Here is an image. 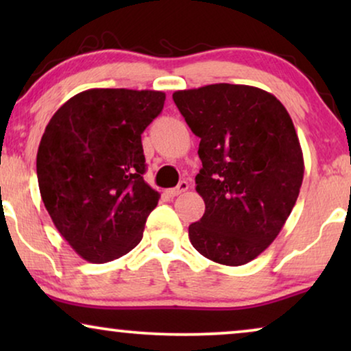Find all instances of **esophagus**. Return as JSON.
I'll return each instance as SVG.
<instances>
[{
  "mask_svg": "<svg viewBox=\"0 0 351 351\" xmlns=\"http://www.w3.org/2000/svg\"><path fill=\"white\" fill-rule=\"evenodd\" d=\"M186 190H189V182L182 180L180 184L176 186V189L167 190V191H166V195H167V196H171V198H174V196H179V195H182V193H184V191H186Z\"/></svg>",
  "mask_w": 351,
  "mask_h": 351,
  "instance_id": "1",
  "label": "esophagus"
}]
</instances>
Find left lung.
I'll return each mask as SVG.
<instances>
[{"label": "left lung", "instance_id": "1", "mask_svg": "<svg viewBox=\"0 0 351 351\" xmlns=\"http://www.w3.org/2000/svg\"><path fill=\"white\" fill-rule=\"evenodd\" d=\"M172 99L203 162L195 177L203 217L189 227L193 247L228 267L251 262L285 227L304 180V155L280 100L246 84L176 90Z\"/></svg>", "mask_w": 351, "mask_h": 351}]
</instances>
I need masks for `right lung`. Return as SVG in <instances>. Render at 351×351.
Wrapping results in <instances>:
<instances>
[{
  "label": "right lung",
  "mask_w": 351,
  "mask_h": 351,
  "mask_svg": "<svg viewBox=\"0 0 351 351\" xmlns=\"http://www.w3.org/2000/svg\"><path fill=\"white\" fill-rule=\"evenodd\" d=\"M161 90L88 89L54 113L36 155L40 193L56 228L93 263L141 243L160 193L143 180L142 132L161 113Z\"/></svg>",
  "instance_id": "add662e5"
}]
</instances>
